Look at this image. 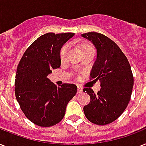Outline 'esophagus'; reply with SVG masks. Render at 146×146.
Wrapping results in <instances>:
<instances>
[{
  "instance_id": "obj_1",
  "label": "esophagus",
  "mask_w": 146,
  "mask_h": 146,
  "mask_svg": "<svg viewBox=\"0 0 146 146\" xmlns=\"http://www.w3.org/2000/svg\"><path fill=\"white\" fill-rule=\"evenodd\" d=\"M78 92L79 94H81L83 92V88H82L81 86L80 85L78 86Z\"/></svg>"
}]
</instances>
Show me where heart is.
Returning <instances> with one entry per match:
<instances>
[{
  "label": "heart",
  "mask_w": 146,
  "mask_h": 146,
  "mask_svg": "<svg viewBox=\"0 0 146 146\" xmlns=\"http://www.w3.org/2000/svg\"><path fill=\"white\" fill-rule=\"evenodd\" d=\"M91 48H93V47L89 45V44H82L81 45V50H82V52H85V51L88 50V49H91ZM68 53V46L65 45L62 47L60 50V58L62 60L65 59L66 55H67Z\"/></svg>",
  "instance_id": "heart-1"
}]
</instances>
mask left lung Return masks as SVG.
Listing matches in <instances>:
<instances>
[{"label":"left lung","mask_w":146,"mask_h":146,"mask_svg":"<svg viewBox=\"0 0 146 146\" xmlns=\"http://www.w3.org/2000/svg\"><path fill=\"white\" fill-rule=\"evenodd\" d=\"M97 49V58L91 72V78L100 80L101 88L95 94L84 88L91 98L84 107L89 121L97 125H107L115 121L127 107L133 87V76L127 58L113 40L95 32L81 34Z\"/></svg>","instance_id":"8db88e82"}]
</instances>
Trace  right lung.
<instances>
[{"label":"right lung","instance_id":"obj_1","mask_svg":"<svg viewBox=\"0 0 146 146\" xmlns=\"http://www.w3.org/2000/svg\"><path fill=\"white\" fill-rule=\"evenodd\" d=\"M74 33H48L39 36L24 52L16 73L15 95L28 119L48 127L65 116L68 103L77 93V86L63 84L57 88L48 75L61 65L60 50Z\"/></svg>","mask_w":146,"mask_h":146}]
</instances>
